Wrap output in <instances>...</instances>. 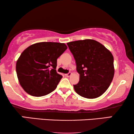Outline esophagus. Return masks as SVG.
Returning a JSON list of instances; mask_svg holds the SVG:
<instances>
[{"mask_svg":"<svg viewBox=\"0 0 134 134\" xmlns=\"http://www.w3.org/2000/svg\"><path fill=\"white\" fill-rule=\"evenodd\" d=\"M71 75H72L71 73H67V74H65V76H67V77H70V76H71Z\"/></svg>","mask_w":134,"mask_h":134,"instance_id":"esophagus-1","label":"esophagus"}]
</instances>
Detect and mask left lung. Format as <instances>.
I'll use <instances>...</instances> for the list:
<instances>
[{"mask_svg":"<svg viewBox=\"0 0 134 134\" xmlns=\"http://www.w3.org/2000/svg\"><path fill=\"white\" fill-rule=\"evenodd\" d=\"M67 44L80 75L79 82L73 85L76 92L89 99L100 97L113 79L114 58L111 52L92 39L76 40Z\"/></svg>","mask_w":134,"mask_h":134,"instance_id":"1","label":"left lung"}]
</instances>
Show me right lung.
Masks as SVG:
<instances>
[{
	"label": "right lung",
	"mask_w": 134,
	"mask_h": 134,
	"mask_svg": "<svg viewBox=\"0 0 134 134\" xmlns=\"http://www.w3.org/2000/svg\"><path fill=\"white\" fill-rule=\"evenodd\" d=\"M67 48L65 43L39 42L21 53L16 71L20 84L27 94L42 97L55 90L63 77L56 71L57 58Z\"/></svg>",
	"instance_id": "add662e5"
}]
</instances>
